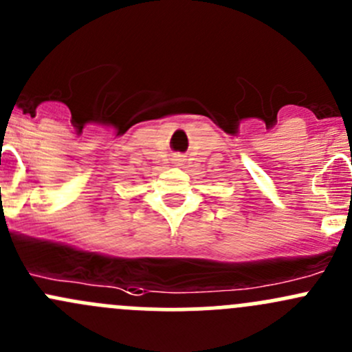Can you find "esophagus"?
<instances>
[{
	"label": "esophagus",
	"mask_w": 352,
	"mask_h": 352,
	"mask_svg": "<svg viewBox=\"0 0 352 352\" xmlns=\"http://www.w3.org/2000/svg\"><path fill=\"white\" fill-rule=\"evenodd\" d=\"M175 162H184V155H177Z\"/></svg>",
	"instance_id": "esophagus-1"
}]
</instances>
